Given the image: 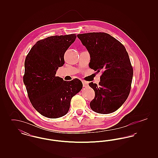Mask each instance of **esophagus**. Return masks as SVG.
<instances>
[{"instance_id":"34e87169","label":"esophagus","mask_w":158,"mask_h":158,"mask_svg":"<svg viewBox=\"0 0 158 158\" xmlns=\"http://www.w3.org/2000/svg\"><path fill=\"white\" fill-rule=\"evenodd\" d=\"M83 86V87H87L88 86V83L85 82V81H82Z\"/></svg>"}]
</instances>
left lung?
Wrapping results in <instances>:
<instances>
[{
	"instance_id": "1",
	"label": "left lung",
	"mask_w": 158,
	"mask_h": 158,
	"mask_svg": "<svg viewBox=\"0 0 158 158\" xmlns=\"http://www.w3.org/2000/svg\"><path fill=\"white\" fill-rule=\"evenodd\" d=\"M77 36L90 54L89 68L102 73L99 85L89 83L95 91L90 108L99 114L113 113L124 103L131 89L133 69L126 49L119 41L105 32Z\"/></svg>"
}]
</instances>
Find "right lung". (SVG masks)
I'll use <instances>...</instances> for the list:
<instances>
[{"instance_id":"right-lung-1","label":"right lung","mask_w":158,"mask_h":158,"mask_svg":"<svg viewBox=\"0 0 158 158\" xmlns=\"http://www.w3.org/2000/svg\"><path fill=\"white\" fill-rule=\"evenodd\" d=\"M76 38L72 34L39 40L26 57L23 81L31 104L45 117L66 115L71 99L82 88L77 78L68 82L56 76L57 70L64 64V53Z\"/></svg>"}]
</instances>
